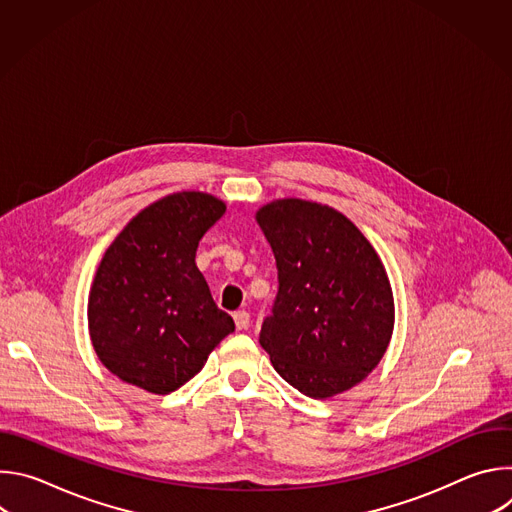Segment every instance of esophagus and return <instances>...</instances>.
<instances>
[{
    "mask_svg": "<svg viewBox=\"0 0 512 512\" xmlns=\"http://www.w3.org/2000/svg\"><path fill=\"white\" fill-rule=\"evenodd\" d=\"M233 320H235V326L237 330H247L249 324H251V316L245 312V310H239L233 314Z\"/></svg>",
    "mask_w": 512,
    "mask_h": 512,
    "instance_id": "obj_1",
    "label": "esophagus"
}]
</instances>
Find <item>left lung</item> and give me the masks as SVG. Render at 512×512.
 Wrapping results in <instances>:
<instances>
[{
    "mask_svg": "<svg viewBox=\"0 0 512 512\" xmlns=\"http://www.w3.org/2000/svg\"><path fill=\"white\" fill-rule=\"evenodd\" d=\"M255 221L279 279L259 334L273 369L312 399L352 389L375 371L393 336L395 302L381 257L328 204L279 198Z\"/></svg>",
    "mask_w": 512,
    "mask_h": 512,
    "instance_id": "left-lung-1",
    "label": "left lung"
}]
</instances>
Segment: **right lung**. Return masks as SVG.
<instances>
[{"mask_svg":"<svg viewBox=\"0 0 512 512\" xmlns=\"http://www.w3.org/2000/svg\"><path fill=\"white\" fill-rule=\"evenodd\" d=\"M227 204L184 190L137 212L105 251L89 294L93 348L121 381L168 395L235 330L196 267L204 233Z\"/></svg>","mask_w":512,"mask_h":512,"instance_id":"add662e5","label":"right lung"}]
</instances>
